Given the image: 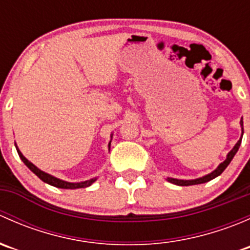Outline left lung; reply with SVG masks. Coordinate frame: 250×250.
Wrapping results in <instances>:
<instances>
[{
  "instance_id": "left-lung-1",
  "label": "left lung",
  "mask_w": 250,
  "mask_h": 250,
  "mask_svg": "<svg viewBox=\"0 0 250 250\" xmlns=\"http://www.w3.org/2000/svg\"><path fill=\"white\" fill-rule=\"evenodd\" d=\"M241 125H242V130H243V120H241ZM242 135H243V132H242ZM241 143H242V137L241 139L237 141V144L234 145V147L232 150L229 152L228 157H226V160L224 161L223 163H221L220 166H219L218 168H216L214 172H211L210 174H208V175L203 176V178H200V179H195V180H179V179H173V178H168V181L172 184H175V185H179V186H190V185H197V184H203V183H207V181H210L211 179L216 178V176L220 175L221 173L224 172V170L226 169V167H228L229 165H230V162L232 161L233 156L236 155V152L238 151L239 146H241Z\"/></svg>"
}]
</instances>
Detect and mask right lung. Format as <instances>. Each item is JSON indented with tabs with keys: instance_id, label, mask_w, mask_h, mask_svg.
I'll return each mask as SVG.
<instances>
[{
	"instance_id": "1",
	"label": "right lung",
	"mask_w": 250,
	"mask_h": 250,
	"mask_svg": "<svg viewBox=\"0 0 250 250\" xmlns=\"http://www.w3.org/2000/svg\"><path fill=\"white\" fill-rule=\"evenodd\" d=\"M17 147V151H18V155H19V157L21 158L22 162L25 163V165L27 166V168H29L31 172H34L36 174L37 176H39L40 179H41L42 181H44V183L49 184V185L52 186H55V188H70V190H74V188H88L89 185H92L93 183H94L97 179H90V180H87V181H83V183H67V181H64V180H60V179L58 178H54V176L49 175V174L42 172L41 169H39V168L36 167V166L32 165L30 161H27L26 158L22 156V153L20 152L19 148H18V146L16 145Z\"/></svg>"
}]
</instances>
